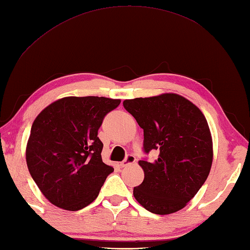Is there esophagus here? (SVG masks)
Instances as JSON below:
<instances>
[{
  "mask_svg": "<svg viewBox=\"0 0 250 250\" xmlns=\"http://www.w3.org/2000/svg\"><path fill=\"white\" fill-rule=\"evenodd\" d=\"M136 162V157L134 155H127L126 159L121 163V166L122 167H125V166H128L130 164H134Z\"/></svg>",
  "mask_w": 250,
  "mask_h": 250,
  "instance_id": "esophagus-1",
  "label": "esophagus"
}]
</instances>
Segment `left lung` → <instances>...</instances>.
<instances>
[{
  "instance_id": "obj_1",
  "label": "left lung",
  "mask_w": 250,
  "mask_h": 250,
  "mask_svg": "<svg viewBox=\"0 0 250 250\" xmlns=\"http://www.w3.org/2000/svg\"><path fill=\"white\" fill-rule=\"evenodd\" d=\"M123 105L144 129L145 151L159 152L153 162H138L145 179L134 188L136 201L156 215L182 209L211 168L212 137L206 118L190 100L174 93L126 99Z\"/></svg>"
}]
</instances>
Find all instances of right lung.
<instances>
[{
  "instance_id": "1",
  "label": "right lung",
  "mask_w": 250,
  "mask_h": 250,
  "mask_svg": "<svg viewBox=\"0 0 250 250\" xmlns=\"http://www.w3.org/2000/svg\"><path fill=\"white\" fill-rule=\"evenodd\" d=\"M121 104L105 97H63L35 118L25 147L30 175L47 200L64 210L93 203L113 167L101 159L98 129Z\"/></svg>"
}]
</instances>
